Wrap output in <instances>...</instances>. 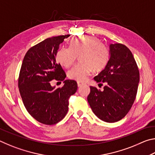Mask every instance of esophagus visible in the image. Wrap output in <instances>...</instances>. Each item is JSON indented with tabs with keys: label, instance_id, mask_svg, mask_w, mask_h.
Returning <instances> with one entry per match:
<instances>
[{
	"label": "esophagus",
	"instance_id": "34e87169",
	"mask_svg": "<svg viewBox=\"0 0 155 155\" xmlns=\"http://www.w3.org/2000/svg\"><path fill=\"white\" fill-rule=\"evenodd\" d=\"M77 85L78 87H81V86L84 85V83L81 82V81H77Z\"/></svg>",
	"mask_w": 155,
	"mask_h": 155
}]
</instances>
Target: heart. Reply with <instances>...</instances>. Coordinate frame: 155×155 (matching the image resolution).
Returning <instances> with one entry per match:
<instances>
[{"label":"heart","mask_w":155,"mask_h":155,"mask_svg":"<svg viewBox=\"0 0 155 155\" xmlns=\"http://www.w3.org/2000/svg\"><path fill=\"white\" fill-rule=\"evenodd\" d=\"M79 55L80 61L68 72L72 80L84 81L92 71H99L106 66L109 59V50L94 36H78L72 38L70 46H62L57 52V61L65 68L70 67Z\"/></svg>","instance_id":"obj_1"}]
</instances>
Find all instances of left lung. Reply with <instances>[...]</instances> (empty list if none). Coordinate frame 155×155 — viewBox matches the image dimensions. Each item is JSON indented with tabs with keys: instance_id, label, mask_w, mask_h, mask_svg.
I'll use <instances>...</instances> for the list:
<instances>
[{
	"instance_id": "8db88e82",
	"label": "left lung",
	"mask_w": 155,
	"mask_h": 155,
	"mask_svg": "<svg viewBox=\"0 0 155 155\" xmlns=\"http://www.w3.org/2000/svg\"><path fill=\"white\" fill-rule=\"evenodd\" d=\"M109 59L94 78L106 83L104 90L90 86L89 104L99 119L106 122L122 120L129 111L137 94L140 72L132 52L122 44L109 45Z\"/></svg>"
}]
</instances>
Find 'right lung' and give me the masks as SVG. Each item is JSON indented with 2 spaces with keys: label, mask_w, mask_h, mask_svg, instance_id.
Returning a JSON list of instances; mask_svg holds the SVG:
<instances>
[{
  "label": "right lung",
  "mask_w": 155,
  "mask_h": 155,
  "mask_svg": "<svg viewBox=\"0 0 155 155\" xmlns=\"http://www.w3.org/2000/svg\"><path fill=\"white\" fill-rule=\"evenodd\" d=\"M69 35L47 38L28 50L21 66L18 87L26 109L37 121L47 125L57 124L68 111V99L77 90L74 80L66 75L56 61L59 45ZM64 81L61 88L52 87L50 81Z\"/></svg>",
  "instance_id": "1"
}]
</instances>
